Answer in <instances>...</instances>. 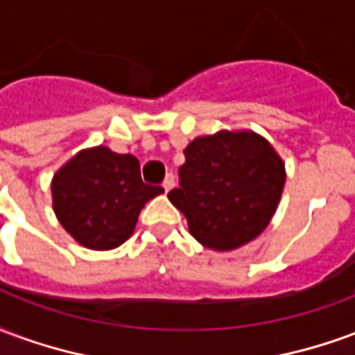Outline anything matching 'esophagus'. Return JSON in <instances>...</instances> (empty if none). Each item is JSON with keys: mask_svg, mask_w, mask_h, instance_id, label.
Returning <instances> with one entry per match:
<instances>
[{"mask_svg": "<svg viewBox=\"0 0 355 355\" xmlns=\"http://www.w3.org/2000/svg\"><path fill=\"white\" fill-rule=\"evenodd\" d=\"M173 186H175V177H173V175H167L165 180H163V188H165V192H171V190H173Z\"/></svg>", "mask_w": 355, "mask_h": 355, "instance_id": "obj_1", "label": "esophagus"}]
</instances>
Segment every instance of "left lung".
I'll return each instance as SVG.
<instances>
[{
  "instance_id": "1",
  "label": "left lung",
  "mask_w": 355,
  "mask_h": 355,
  "mask_svg": "<svg viewBox=\"0 0 355 355\" xmlns=\"http://www.w3.org/2000/svg\"><path fill=\"white\" fill-rule=\"evenodd\" d=\"M169 201L186 216L201 245L224 253L259 238L275 215L285 163L262 135L249 129L193 139Z\"/></svg>"
}]
</instances>
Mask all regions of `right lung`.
<instances>
[{"mask_svg":"<svg viewBox=\"0 0 355 355\" xmlns=\"http://www.w3.org/2000/svg\"><path fill=\"white\" fill-rule=\"evenodd\" d=\"M162 186L140 178V163L131 154L108 146L80 150L51 180L53 211L80 245L93 251L116 249L131 238L142 207Z\"/></svg>","mask_w":355,"mask_h":355,"instance_id":"obj_1","label":"right lung"}]
</instances>
